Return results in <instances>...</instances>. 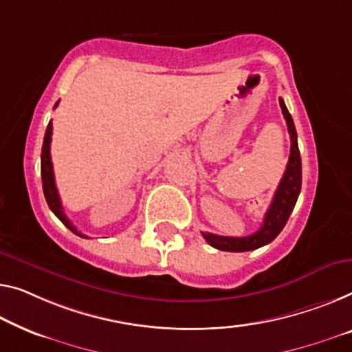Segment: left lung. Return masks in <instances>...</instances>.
I'll return each mask as SVG.
<instances>
[{"label": "left lung", "instance_id": "left-lung-1", "mask_svg": "<svg viewBox=\"0 0 352 352\" xmlns=\"http://www.w3.org/2000/svg\"><path fill=\"white\" fill-rule=\"evenodd\" d=\"M280 107L283 115H285L287 131H289L291 135V155L289 161H287L285 175H283L280 185H278L275 191L274 201H272L270 207L267 210L264 217V223H262L259 230H256V232L251 235H246V237H223V235L202 232L204 239H206L208 245H212L213 248L242 253V251L256 250L267 243L274 242L276 235L286 226L287 219H289L292 210L296 207V202L302 188V160L300 151H298L296 126H294L289 110H287V107L285 106V101H283L281 98Z\"/></svg>", "mask_w": 352, "mask_h": 352}]
</instances>
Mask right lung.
I'll return each instance as SVG.
<instances>
[{
	"instance_id": "1",
	"label": "right lung",
	"mask_w": 352,
	"mask_h": 352,
	"mask_svg": "<svg viewBox=\"0 0 352 352\" xmlns=\"http://www.w3.org/2000/svg\"><path fill=\"white\" fill-rule=\"evenodd\" d=\"M58 106V102L55 104V107ZM50 142H52V122H49V126L45 129L44 135V144H42V153H41V177H42V190H44L45 201L49 204L52 212L55 213V217L60 219V221L65 224V226L72 230V232L80 235L83 239H88L87 235L78 232L74 224L69 221V218L65 214V210L61 206V199L58 190H56L55 185V177H54V164H52L50 158Z\"/></svg>"
}]
</instances>
